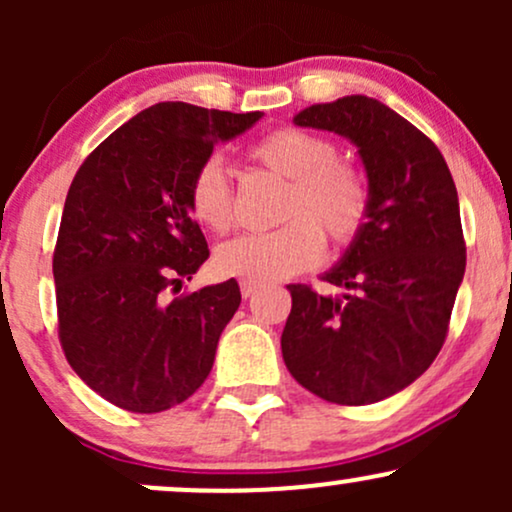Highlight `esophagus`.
I'll list each match as a JSON object with an SVG mask.
<instances>
[{
    "instance_id": "1",
    "label": "esophagus",
    "mask_w": 512,
    "mask_h": 512,
    "mask_svg": "<svg viewBox=\"0 0 512 512\" xmlns=\"http://www.w3.org/2000/svg\"><path fill=\"white\" fill-rule=\"evenodd\" d=\"M260 289V284H252V281H240V293H243V298H250L252 293H257Z\"/></svg>"
}]
</instances>
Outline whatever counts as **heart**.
<instances>
[{
  "instance_id": "1",
  "label": "heart",
  "mask_w": 512,
  "mask_h": 512,
  "mask_svg": "<svg viewBox=\"0 0 512 512\" xmlns=\"http://www.w3.org/2000/svg\"><path fill=\"white\" fill-rule=\"evenodd\" d=\"M250 158L289 180L281 219L272 233H248L214 252L223 276L267 284L313 267L325 240L349 245L368 219V185L351 163L339 161L332 142L298 127H281L250 146ZM190 211L199 226L226 233L233 226V192L219 158H207L190 182Z\"/></svg>"
}]
</instances>
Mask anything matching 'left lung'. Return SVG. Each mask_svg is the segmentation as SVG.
I'll return each mask as SVG.
<instances>
[{
	"mask_svg": "<svg viewBox=\"0 0 512 512\" xmlns=\"http://www.w3.org/2000/svg\"><path fill=\"white\" fill-rule=\"evenodd\" d=\"M293 125L356 146L370 204L361 233L322 274L342 296L289 286L281 354L327 402H380L424 375L448 334L467 264L455 182L438 146L375 98L310 105Z\"/></svg>",
	"mask_w": 512,
	"mask_h": 512,
	"instance_id": "8db88e82",
	"label": "left lung"
}]
</instances>
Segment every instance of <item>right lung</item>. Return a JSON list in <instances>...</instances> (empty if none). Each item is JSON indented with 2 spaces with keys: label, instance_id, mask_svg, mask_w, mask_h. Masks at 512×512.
<instances>
[{
  "label": "right lung",
  "instance_id": "add662e5",
  "mask_svg": "<svg viewBox=\"0 0 512 512\" xmlns=\"http://www.w3.org/2000/svg\"><path fill=\"white\" fill-rule=\"evenodd\" d=\"M260 117L156 103L76 170L52 257L60 342L74 373L115 407L156 414L207 380L238 281L166 293L209 257L187 202L197 168Z\"/></svg>",
  "mask_w": 512,
  "mask_h": 512
}]
</instances>
